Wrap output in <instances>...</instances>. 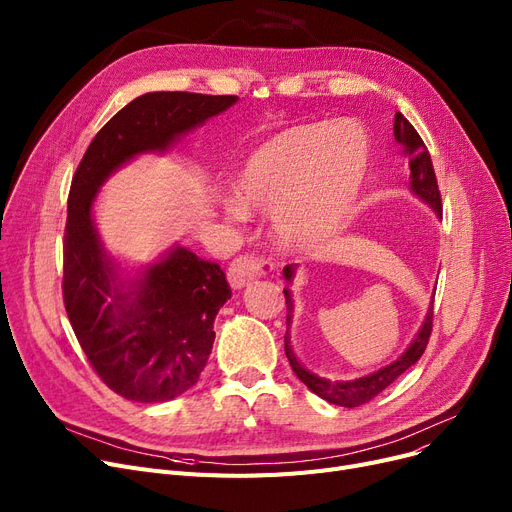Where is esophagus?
<instances>
[{
  "mask_svg": "<svg viewBox=\"0 0 512 512\" xmlns=\"http://www.w3.org/2000/svg\"><path fill=\"white\" fill-rule=\"evenodd\" d=\"M274 272V261L261 255H238L228 267V282L232 288H245L257 278L270 276Z\"/></svg>",
  "mask_w": 512,
  "mask_h": 512,
  "instance_id": "1",
  "label": "esophagus"
}]
</instances>
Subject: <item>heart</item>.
<instances>
[{
    "mask_svg": "<svg viewBox=\"0 0 512 512\" xmlns=\"http://www.w3.org/2000/svg\"><path fill=\"white\" fill-rule=\"evenodd\" d=\"M371 161L365 130L351 122L303 124L278 132L257 147L234 176L235 201L274 213L280 238L292 247H313L332 236L353 213Z\"/></svg>",
    "mask_w": 512,
    "mask_h": 512,
    "instance_id": "heart-1",
    "label": "heart"
}]
</instances>
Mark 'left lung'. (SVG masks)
Here are the masks:
<instances>
[{"mask_svg": "<svg viewBox=\"0 0 512 512\" xmlns=\"http://www.w3.org/2000/svg\"><path fill=\"white\" fill-rule=\"evenodd\" d=\"M394 139H396L398 145H402V149H405V153L409 157L413 191L423 201L432 205L438 215H442V197H440V188H438V180H436V172H434V164H432V155H429L423 139L419 137V132L400 112L394 114ZM292 274H294V267L286 265L284 267V278L290 280ZM284 299H286V326H290L292 299H290L288 290H284ZM432 328H434V309H429L421 332L411 342V346L407 348L405 355L396 359L394 363H390L388 367H382L380 371L365 375V378H359V380H353V382H330V380L317 378V375L309 373L292 353L288 330H286V336H284V351H286V357H288V363H290L292 371L297 373V378L311 392H315L317 396L332 402V405L355 409V407H361V405H365V402L373 400L380 392H384L394 380H398L402 373H405L411 365H415L419 361V357L425 353L429 336H432Z\"/></svg>", "mask_w": 512, "mask_h": 512, "instance_id": "obj_1", "label": "left lung"}]
</instances>
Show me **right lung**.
<instances>
[{"label":"right lung","instance_id":"obj_1","mask_svg":"<svg viewBox=\"0 0 512 512\" xmlns=\"http://www.w3.org/2000/svg\"><path fill=\"white\" fill-rule=\"evenodd\" d=\"M236 99L186 91L141 95L95 134L74 172L64 230V307L93 371L128 400L166 402L199 382L215 338L213 319L232 290L218 263L178 247L147 270L137 288L116 292L91 218L93 199L126 159L166 149Z\"/></svg>","mask_w":512,"mask_h":512}]
</instances>
